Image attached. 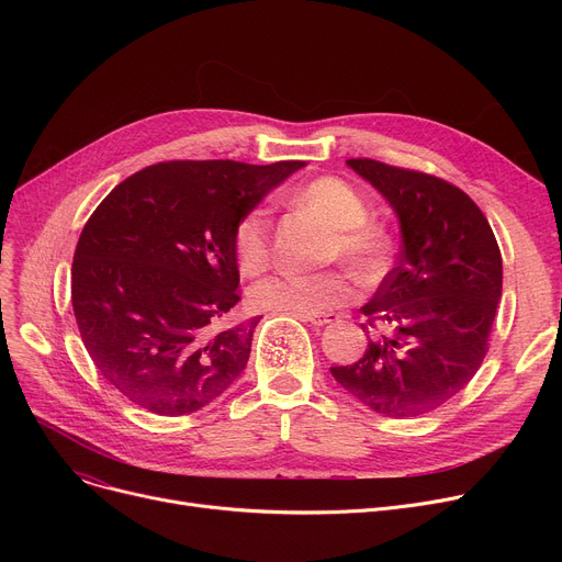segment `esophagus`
Segmentation results:
<instances>
[{
    "mask_svg": "<svg viewBox=\"0 0 562 562\" xmlns=\"http://www.w3.org/2000/svg\"><path fill=\"white\" fill-rule=\"evenodd\" d=\"M299 318L312 323V326H328V323L339 321V316L333 314V312L330 314H299Z\"/></svg>",
    "mask_w": 562,
    "mask_h": 562,
    "instance_id": "1",
    "label": "esophagus"
}]
</instances>
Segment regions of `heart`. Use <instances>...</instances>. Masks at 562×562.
Returning <instances> with one entry per match:
<instances>
[{"label":"heart","instance_id":"heart-1","mask_svg":"<svg viewBox=\"0 0 562 562\" xmlns=\"http://www.w3.org/2000/svg\"><path fill=\"white\" fill-rule=\"evenodd\" d=\"M305 210L326 221L335 232L328 259H339L360 278H375L392 252L390 232L369 218L364 198L339 177H316L293 193ZM232 250L241 273L257 276L271 261V214L250 206L232 229ZM352 299V284L339 271L273 273L250 289L257 310L289 314H321Z\"/></svg>","mask_w":562,"mask_h":562}]
</instances>
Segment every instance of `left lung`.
Instances as JSON below:
<instances>
[{
  "label": "left lung",
  "mask_w": 562,
  "mask_h": 562,
  "mask_svg": "<svg viewBox=\"0 0 562 562\" xmlns=\"http://www.w3.org/2000/svg\"><path fill=\"white\" fill-rule=\"evenodd\" d=\"M401 221L398 266L360 310L364 356L330 367L339 385L392 419L419 417L453 398L481 369L504 263L494 232L471 200L441 177L348 159Z\"/></svg>",
  "instance_id": "obj_1"
}]
</instances>
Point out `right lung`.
<instances>
[{"label":"right lung","instance_id":"add662e5","mask_svg":"<svg viewBox=\"0 0 562 562\" xmlns=\"http://www.w3.org/2000/svg\"><path fill=\"white\" fill-rule=\"evenodd\" d=\"M305 161H161L117 184L86 221L72 310L98 371L159 417L218 398L250 358L259 316L241 301L232 229Z\"/></svg>","mask_w":562,"mask_h":562}]
</instances>
